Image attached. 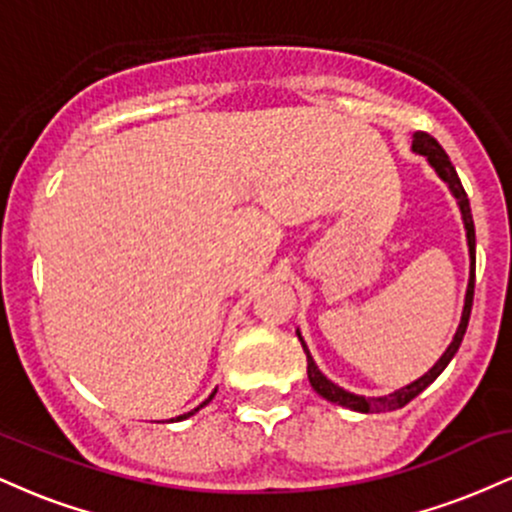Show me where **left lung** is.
Listing matches in <instances>:
<instances>
[{"mask_svg": "<svg viewBox=\"0 0 512 512\" xmlns=\"http://www.w3.org/2000/svg\"><path fill=\"white\" fill-rule=\"evenodd\" d=\"M411 149H414L416 154H421V156L428 158V163H431V166L436 168V173L440 175V178L448 182L450 192H452V195H455L457 204H460L464 228H467V245H469V257H472V272H469V286H467V298H464V310H462L460 327H457L455 339H452V344L448 346V351H445V354L440 356V361L431 370H428L424 378H419V380H416V383L402 387V390L392 392V395H387V397H361V395H354V392L342 390V387H339V385H334L332 380H327L325 375H322L320 370H317L313 356H310V351H308V346H305V342L301 339V334H298V339H301V344H303L305 358H308V380H310V385H313V390L320 397L330 399V402H334V404H342V407H346V409L361 411V414L395 411L399 407H404V404H409L416 395H421V392H424L426 387L431 385L440 373H443L445 366H448V363L452 361V356L457 354V349H460V344H462L464 332H467L469 315H472L474 260H477V240H474V221H472V209H469L467 192H464V187H462V182H460V175H457L455 166H452V163H450L448 154H445L443 146H440L436 139L431 137V134L416 132L414 134V142H411Z\"/></svg>", "mask_w": 512, "mask_h": 512, "instance_id": "8db88e82", "label": "left lung"}]
</instances>
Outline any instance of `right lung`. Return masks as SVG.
<instances>
[{
  "mask_svg": "<svg viewBox=\"0 0 512 512\" xmlns=\"http://www.w3.org/2000/svg\"><path fill=\"white\" fill-rule=\"evenodd\" d=\"M211 397H214V395H211ZM211 397L207 399V402H202V404H199V407H197L195 411H199V409H202V407H204V404H209V402H211ZM195 411H187V414H182V416H178V421H180V419H187V416H192V414H195ZM170 421H173V419H170Z\"/></svg>",
  "mask_w": 512,
  "mask_h": 512,
  "instance_id": "add662e5",
  "label": "right lung"
}]
</instances>
